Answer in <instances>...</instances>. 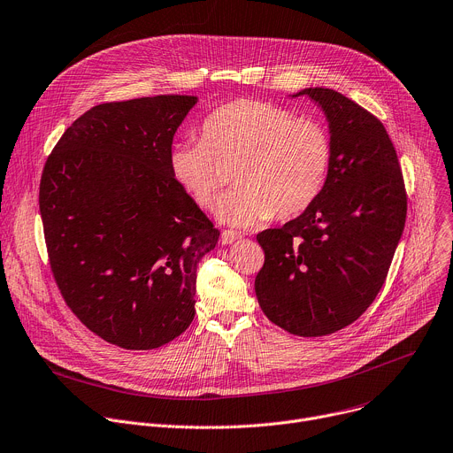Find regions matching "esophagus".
I'll return each instance as SVG.
<instances>
[{"instance_id": "esophagus-1", "label": "esophagus", "mask_w": 453, "mask_h": 453, "mask_svg": "<svg viewBox=\"0 0 453 453\" xmlns=\"http://www.w3.org/2000/svg\"><path fill=\"white\" fill-rule=\"evenodd\" d=\"M238 238H242V234L236 233V231H231V229H226V231H222V234H220L222 245H229V243L236 242Z\"/></svg>"}]
</instances>
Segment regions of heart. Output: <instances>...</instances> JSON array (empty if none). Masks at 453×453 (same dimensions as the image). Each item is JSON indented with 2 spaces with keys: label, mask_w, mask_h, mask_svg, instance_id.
Returning a JSON list of instances; mask_svg holds the SVG:
<instances>
[{
  "label": "heart",
  "mask_w": 453,
  "mask_h": 453,
  "mask_svg": "<svg viewBox=\"0 0 453 453\" xmlns=\"http://www.w3.org/2000/svg\"><path fill=\"white\" fill-rule=\"evenodd\" d=\"M238 164L236 189L217 205L220 222L251 227L293 217L321 195L333 164V142L321 122L260 99H236L208 115L202 139L172 148L173 179L202 205L213 208Z\"/></svg>",
  "instance_id": "1"
}]
</instances>
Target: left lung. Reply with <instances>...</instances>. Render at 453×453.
Wrapping results in <instances>:
<instances>
[{"label": "left lung", "mask_w": 453, "mask_h": 453, "mask_svg": "<svg viewBox=\"0 0 453 453\" xmlns=\"http://www.w3.org/2000/svg\"><path fill=\"white\" fill-rule=\"evenodd\" d=\"M300 96L328 122L331 173L300 217L257 234L265 262L255 293L273 323L314 338L350 325L378 296L404 229L406 191L380 119L331 88Z\"/></svg>", "instance_id": "left-lung-1"}]
</instances>
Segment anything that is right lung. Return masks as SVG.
<instances>
[{
  "label": "right lung",
  "instance_id": "right-lung-1",
  "mask_svg": "<svg viewBox=\"0 0 453 453\" xmlns=\"http://www.w3.org/2000/svg\"><path fill=\"white\" fill-rule=\"evenodd\" d=\"M196 101L94 106L63 134L41 177L59 291L92 333L122 349H157L186 331L198 262L220 236L170 170L173 135Z\"/></svg>",
  "mask_w": 453,
  "mask_h": 453
}]
</instances>
